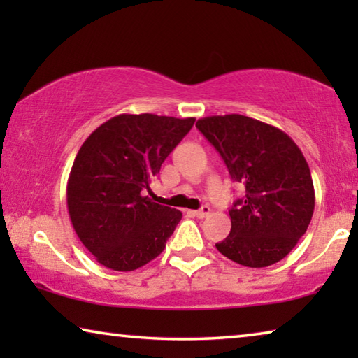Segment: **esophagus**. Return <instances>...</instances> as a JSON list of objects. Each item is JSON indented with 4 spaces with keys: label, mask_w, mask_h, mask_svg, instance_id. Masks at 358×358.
<instances>
[{
    "label": "esophagus",
    "mask_w": 358,
    "mask_h": 358,
    "mask_svg": "<svg viewBox=\"0 0 358 358\" xmlns=\"http://www.w3.org/2000/svg\"><path fill=\"white\" fill-rule=\"evenodd\" d=\"M210 207H207V205H205V207H202L201 210H196L194 211V215H196L197 217H207L208 215H210Z\"/></svg>",
    "instance_id": "1"
}]
</instances>
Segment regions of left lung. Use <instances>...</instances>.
Instances as JSON below:
<instances>
[{"instance_id":"8db88e82","label":"left lung","mask_w":358,"mask_h":358,"mask_svg":"<svg viewBox=\"0 0 358 358\" xmlns=\"http://www.w3.org/2000/svg\"><path fill=\"white\" fill-rule=\"evenodd\" d=\"M196 126L246 189L229 210L232 229L216 250L251 268L280 262L306 232L316 202L301 150L284 131L245 115L205 117Z\"/></svg>"}]
</instances>
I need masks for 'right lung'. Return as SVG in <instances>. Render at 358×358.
Listing matches in <instances>:
<instances>
[{"label": "right lung", "mask_w": 358, "mask_h": 358, "mask_svg": "<svg viewBox=\"0 0 358 358\" xmlns=\"http://www.w3.org/2000/svg\"><path fill=\"white\" fill-rule=\"evenodd\" d=\"M194 121L121 113L78 150L66 187L69 217L83 246L106 268L137 270L164 251L183 215L143 192Z\"/></svg>", "instance_id": "1"}]
</instances>
